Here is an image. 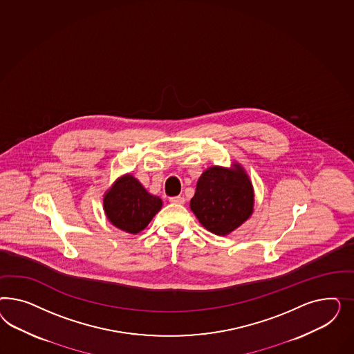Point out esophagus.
Segmentation results:
<instances>
[{"instance_id": "esophagus-1", "label": "esophagus", "mask_w": 354, "mask_h": 354, "mask_svg": "<svg viewBox=\"0 0 354 354\" xmlns=\"http://www.w3.org/2000/svg\"><path fill=\"white\" fill-rule=\"evenodd\" d=\"M170 203H172V204L182 205L185 203V198L182 197V196H175V197H170Z\"/></svg>"}]
</instances>
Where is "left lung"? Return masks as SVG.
<instances>
[{
  "label": "left lung",
  "mask_w": 354,
  "mask_h": 354,
  "mask_svg": "<svg viewBox=\"0 0 354 354\" xmlns=\"http://www.w3.org/2000/svg\"><path fill=\"white\" fill-rule=\"evenodd\" d=\"M254 191L245 170L209 167L200 176L191 200V210L200 223L215 235H228L253 213Z\"/></svg>",
  "instance_id": "8db88e82"
}]
</instances>
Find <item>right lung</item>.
<instances>
[{"label":"right lung","mask_w":354,"mask_h":354,"mask_svg":"<svg viewBox=\"0 0 354 354\" xmlns=\"http://www.w3.org/2000/svg\"><path fill=\"white\" fill-rule=\"evenodd\" d=\"M162 207V200L150 194L132 175L119 178L105 193L104 209L107 219L119 230L139 234Z\"/></svg>","instance_id":"1"}]
</instances>
